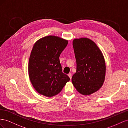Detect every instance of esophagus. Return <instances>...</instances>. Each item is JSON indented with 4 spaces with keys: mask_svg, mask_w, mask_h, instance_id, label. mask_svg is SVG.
I'll return each instance as SVG.
<instances>
[{
    "mask_svg": "<svg viewBox=\"0 0 128 128\" xmlns=\"http://www.w3.org/2000/svg\"><path fill=\"white\" fill-rule=\"evenodd\" d=\"M68 76H69V78H70V79H72V74H68Z\"/></svg>",
    "mask_w": 128,
    "mask_h": 128,
    "instance_id": "obj_1",
    "label": "esophagus"
}]
</instances>
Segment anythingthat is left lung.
<instances>
[{
    "instance_id": "left-lung-1",
    "label": "left lung",
    "mask_w": 128,
    "mask_h": 128,
    "mask_svg": "<svg viewBox=\"0 0 128 128\" xmlns=\"http://www.w3.org/2000/svg\"><path fill=\"white\" fill-rule=\"evenodd\" d=\"M76 62V71L72 82L80 94L89 96L102 86L105 79L106 63L97 45L87 38L73 41Z\"/></svg>"
}]
</instances>
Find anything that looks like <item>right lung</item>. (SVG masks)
Here are the masks:
<instances>
[{"label": "right lung", "mask_w": 128, "mask_h": 128, "mask_svg": "<svg viewBox=\"0 0 128 128\" xmlns=\"http://www.w3.org/2000/svg\"><path fill=\"white\" fill-rule=\"evenodd\" d=\"M68 40L54 36L35 43L29 60L28 73L34 88L41 95L52 97L60 93L70 78L62 71L60 56Z\"/></svg>", "instance_id": "right-lung-1"}]
</instances>
